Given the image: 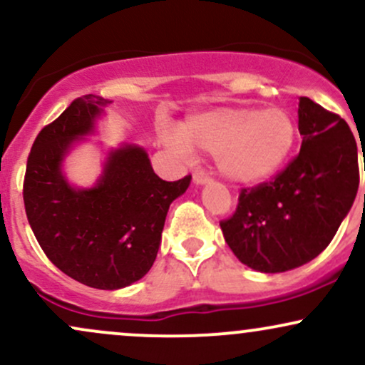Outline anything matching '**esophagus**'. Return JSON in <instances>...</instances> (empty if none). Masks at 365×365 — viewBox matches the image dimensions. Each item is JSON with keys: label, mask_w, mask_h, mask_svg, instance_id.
<instances>
[{"label": "esophagus", "mask_w": 365, "mask_h": 365, "mask_svg": "<svg viewBox=\"0 0 365 365\" xmlns=\"http://www.w3.org/2000/svg\"><path fill=\"white\" fill-rule=\"evenodd\" d=\"M209 182H211V177H207V175L202 173V171H195L194 173L195 185H204V183H209Z\"/></svg>", "instance_id": "esophagus-1"}]
</instances>
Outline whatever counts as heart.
<instances>
[{
  "instance_id": "1",
  "label": "heart",
  "mask_w": 365,
  "mask_h": 365,
  "mask_svg": "<svg viewBox=\"0 0 365 365\" xmlns=\"http://www.w3.org/2000/svg\"><path fill=\"white\" fill-rule=\"evenodd\" d=\"M170 144L180 150L215 154L228 180L259 183L269 178L290 156L297 127L284 108H215L188 116Z\"/></svg>"
}]
</instances>
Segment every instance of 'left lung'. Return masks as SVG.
I'll return each mask as SVG.
<instances>
[{"label": "left lung", "instance_id": "obj_1", "mask_svg": "<svg viewBox=\"0 0 365 365\" xmlns=\"http://www.w3.org/2000/svg\"><path fill=\"white\" fill-rule=\"evenodd\" d=\"M299 132V156L271 182L242 188L237 211L220 223L238 261L261 273H283L317 257L357 195V144L349 123L300 98Z\"/></svg>", "mask_w": 365, "mask_h": 365}]
</instances>
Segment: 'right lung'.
<instances>
[{"mask_svg": "<svg viewBox=\"0 0 365 365\" xmlns=\"http://www.w3.org/2000/svg\"><path fill=\"white\" fill-rule=\"evenodd\" d=\"M111 101L87 94L36 137L24 178L29 225L58 269L87 287L118 290L139 282L156 261L170 204L190 175L165 182L139 145L110 150L92 188H75L61 171L77 140L94 132Z\"/></svg>", "mask_w": 365, "mask_h": 365, "instance_id": "1", "label": "right lung"}]
</instances>
